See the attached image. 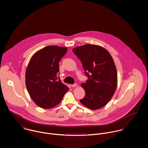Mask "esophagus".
Here are the masks:
<instances>
[{
    "label": "esophagus",
    "instance_id": "esophagus-1",
    "mask_svg": "<svg viewBox=\"0 0 148 148\" xmlns=\"http://www.w3.org/2000/svg\"><path fill=\"white\" fill-rule=\"evenodd\" d=\"M71 86L72 87H76V86H77V84H73L71 85Z\"/></svg>",
    "mask_w": 148,
    "mask_h": 148
}]
</instances>
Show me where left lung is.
Segmentation results:
<instances>
[{
    "label": "left lung",
    "mask_w": 148,
    "mask_h": 148,
    "mask_svg": "<svg viewBox=\"0 0 148 148\" xmlns=\"http://www.w3.org/2000/svg\"><path fill=\"white\" fill-rule=\"evenodd\" d=\"M72 51L82 62L88 79L82 84L85 95L80 103L92 110L104 106L117 85V70L112 56L104 48L90 44L74 48Z\"/></svg>",
    "instance_id": "left-lung-1"
}]
</instances>
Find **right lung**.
<instances>
[{"label":"right lung","instance_id":"obj_1","mask_svg":"<svg viewBox=\"0 0 148 148\" xmlns=\"http://www.w3.org/2000/svg\"><path fill=\"white\" fill-rule=\"evenodd\" d=\"M68 48L49 45L31 58L25 72V85L34 102L43 109H50L62 100L69 88L61 82L59 64Z\"/></svg>","mask_w":148,"mask_h":148}]
</instances>
